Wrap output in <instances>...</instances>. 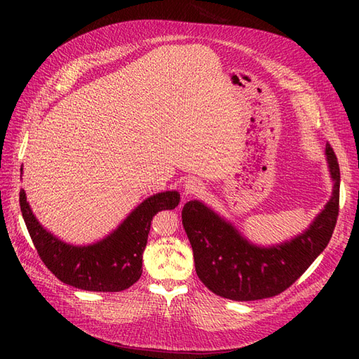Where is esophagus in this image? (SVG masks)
I'll return each mask as SVG.
<instances>
[{"label":"esophagus","mask_w":359,"mask_h":359,"mask_svg":"<svg viewBox=\"0 0 359 359\" xmlns=\"http://www.w3.org/2000/svg\"><path fill=\"white\" fill-rule=\"evenodd\" d=\"M205 191V186L203 182L196 180V178H190L184 184V193L187 194V196H201Z\"/></svg>","instance_id":"34e87169"}]
</instances>
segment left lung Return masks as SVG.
<instances>
[{
  "instance_id": "obj_1",
  "label": "left lung",
  "mask_w": 359,
  "mask_h": 359,
  "mask_svg": "<svg viewBox=\"0 0 359 359\" xmlns=\"http://www.w3.org/2000/svg\"><path fill=\"white\" fill-rule=\"evenodd\" d=\"M327 158L334 180L332 198L309 229L290 243L256 247L202 202L184 205L182 226L196 274L206 287L227 299L256 301L280 295L306 273L328 245L340 210V168L328 142Z\"/></svg>"
}]
</instances>
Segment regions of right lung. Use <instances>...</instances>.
<instances>
[{
	"label": "right lung",
	"mask_w": 359,
	"mask_h": 359,
	"mask_svg": "<svg viewBox=\"0 0 359 359\" xmlns=\"http://www.w3.org/2000/svg\"><path fill=\"white\" fill-rule=\"evenodd\" d=\"M19 203L32 244L53 276L82 290L119 292L135 285L142 274V253L151 222L158 211L178 206L180 194L165 191L148 198L114 233L86 247L62 243L43 229L29 208L24 190L19 193Z\"/></svg>",
	"instance_id": "right-lung-1"
}]
</instances>
